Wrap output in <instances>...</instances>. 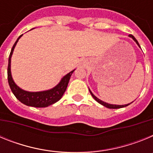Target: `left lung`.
<instances>
[{
    "instance_id": "8db88e82",
    "label": "left lung",
    "mask_w": 153,
    "mask_h": 153,
    "mask_svg": "<svg viewBox=\"0 0 153 153\" xmlns=\"http://www.w3.org/2000/svg\"><path fill=\"white\" fill-rule=\"evenodd\" d=\"M129 36H130V37H132V38L133 39V40H134V41L136 42V44H137V45L139 46V47H140V44H139V43H138V41H137V40H136V39L135 38L134 36H132V34H129ZM89 90H90V93H91L92 97H93V99H94V100H95L97 101V102H98L99 103H100L101 105H102V106H106V108H109V109H120V108L126 107V106H129V104H130V103H128V104H126V105H115V104H109V103H107V102H103V101L100 100V99H98V98H97V97H95V96H94V95H93V93H92V92L90 91V89H89Z\"/></svg>"
}]
</instances>
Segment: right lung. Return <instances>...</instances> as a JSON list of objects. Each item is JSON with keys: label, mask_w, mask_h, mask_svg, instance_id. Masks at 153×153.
<instances>
[{"label": "right lung", "mask_w": 153, "mask_h": 153, "mask_svg": "<svg viewBox=\"0 0 153 153\" xmlns=\"http://www.w3.org/2000/svg\"><path fill=\"white\" fill-rule=\"evenodd\" d=\"M22 35L19 36L15 43H14V44H13L11 51H10V56H9V59H8V83H9L10 88L11 90L12 93H13V95L15 96L16 98L22 103L25 104L27 106H33V107H47V106H51L52 104L56 102L62 98L63 93L67 90L70 76H71V75H72V74L75 70H72L71 72L64 76L61 79L60 83H58L55 87L49 90L40 92H28L21 89L19 86L16 85L13 78H12L11 71H10V59H11V56L13 54V49H14L16 44H17L19 39L21 38Z\"/></svg>", "instance_id": "obj_1"}]
</instances>
